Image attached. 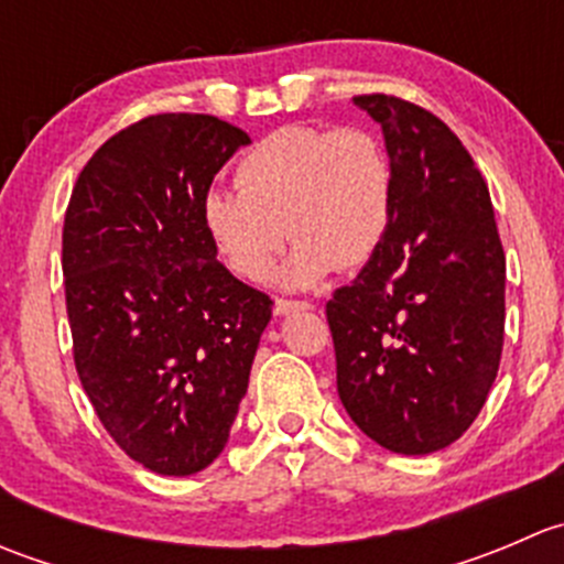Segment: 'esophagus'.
<instances>
[{"instance_id":"esophagus-1","label":"esophagus","mask_w":564,"mask_h":564,"mask_svg":"<svg viewBox=\"0 0 564 564\" xmlns=\"http://www.w3.org/2000/svg\"><path fill=\"white\" fill-rule=\"evenodd\" d=\"M314 305L308 303V300H275V316H289L294 314V311H311Z\"/></svg>"}]
</instances>
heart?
Segmentation results:
<instances>
[{
	"label": "heart",
	"mask_w": 564,
	"mask_h": 564,
	"mask_svg": "<svg viewBox=\"0 0 564 564\" xmlns=\"http://www.w3.org/2000/svg\"><path fill=\"white\" fill-rule=\"evenodd\" d=\"M237 187L202 198L209 242L235 275L264 281L286 246V286H314L329 272L366 264L388 237L395 172L382 141L360 128L286 124L237 166Z\"/></svg>",
	"instance_id": "1"
}]
</instances>
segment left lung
<instances>
[{"label": "left lung", "instance_id": "1", "mask_svg": "<svg viewBox=\"0 0 564 564\" xmlns=\"http://www.w3.org/2000/svg\"><path fill=\"white\" fill-rule=\"evenodd\" d=\"M395 172L392 224L327 303L338 395L384 451L429 456L480 414L505 340V250L458 135L425 108L357 95Z\"/></svg>", "mask_w": 564, "mask_h": 564}]
</instances>
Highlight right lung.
<instances>
[{"label":"right lung","instance_id":"add662e5","mask_svg":"<svg viewBox=\"0 0 564 564\" xmlns=\"http://www.w3.org/2000/svg\"><path fill=\"white\" fill-rule=\"evenodd\" d=\"M246 130L155 113L106 141L62 229L78 379L111 440L158 475H196L229 442L272 300L218 261L202 198Z\"/></svg>","mask_w":564,"mask_h":564}]
</instances>
